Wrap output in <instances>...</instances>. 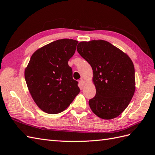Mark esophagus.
Returning <instances> with one entry per match:
<instances>
[{"instance_id": "obj_1", "label": "esophagus", "mask_w": 155, "mask_h": 155, "mask_svg": "<svg viewBox=\"0 0 155 155\" xmlns=\"http://www.w3.org/2000/svg\"><path fill=\"white\" fill-rule=\"evenodd\" d=\"M85 81L83 80V79H81L80 81H79V85H80L81 87H83V85H85Z\"/></svg>"}]
</instances>
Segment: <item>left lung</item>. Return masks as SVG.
<instances>
[{
	"label": "left lung",
	"instance_id": "8db88e82",
	"mask_svg": "<svg viewBox=\"0 0 155 155\" xmlns=\"http://www.w3.org/2000/svg\"><path fill=\"white\" fill-rule=\"evenodd\" d=\"M77 50L93 70L96 94L88 101L91 110L102 119L116 118L128 106L135 91L133 61L104 40L81 42Z\"/></svg>",
	"mask_w": 155,
	"mask_h": 155
}]
</instances>
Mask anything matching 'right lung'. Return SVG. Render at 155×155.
Masks as SVG:
<instances>
[{"label":"right lung","instance_id":"1","mask_svg":"<svg viewBox=\"0 0 155 155\" xmlns=\"http://www.w3.org/2000/svg\"><path fill=\"white\" fill-rule=\"evenodd\" d=\"M78 41L63 39L51 42L33 54L25 77L37 105L48 114L64 110L79 93L78 82L72 78L68 61Z\"/></svg>","mask_w":155,"mask_h":155}]
</instances>
